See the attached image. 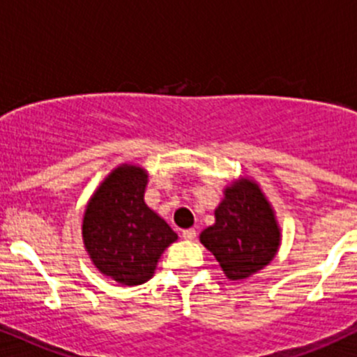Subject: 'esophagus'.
I'll list each match as a JSON object with an SVG mask.
<instances>
[{"label":"esophagus","mask_w":357,"mask_h":357,"mask_svg":"<svg viewBox=\"0 0 357 357\" xmlns=\"http://www.w3.org/2000/svg\"><path fill=\"white\" fill-rule=\"evenodd\" d=\"M195 237H197V231L193 230V228H186V230H183V238H186V241H193Z\"/></svg>","instance_id":"esophagus-1"}]
</instances>
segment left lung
Here are the masks:
<instances>
[{
    "label": "left lung",
    "mask_w": 357,
    "mask_h": 357,
    "mask_svg": "<svg viewBox=\"0 0 357 357\" xmlns=\"http://www.w3.org/2000/svg\"><path fill=\"white\" fill-rule=\"evenodd\" d=\"M230 281H242L263 271L278 255L282 231L271 200L249 176H238L223 188L214 209V225L200 234Z\"/></svg>",
    "instance_id": "8db88e82"
}]
</instances>
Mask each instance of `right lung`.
I'll return each instance as SVG.
<instances>
[{
	"mask_svg": "<svg viewBox=\"0 0 357 357\" xmlns=\"http://www.w3.org/2000/svg\"><path fill=\"white\" fill-rule=\"evenodd\" d=\"M148 171L120 164L99 183L85 206L82 238L89 258L123 286L150 281L162 252L178 241L167 221L144 202Z\"/></svg>",
	"mask_w": 357,
	"mask_h": 357,
	"instance_id": "right-lung-1",
	"label": "right lung"
}]
</instances>
